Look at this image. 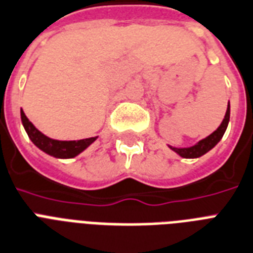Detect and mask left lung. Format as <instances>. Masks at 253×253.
Returning <instances> with one entry per match:
<instances>
[{
  "label": "left lung",
  "instance_id": "8db88e82",
  "mask_svg": "<svg viewBox=\"0 0 253 253\" xmlns=\"http://www.w3.org/2000/svg\"><path fill=\"white\" fill-rule=\"evenodd\" d=\"M228 121H230V104L227 107V112H226V116L223 119L222 124L219 125V128L212 132L209 137L206 138H203L198 142L197 145H194V146H190V148H182V149H178V148H171L175 152L178 153L181 157L183 158H197V157H201L203 154H206L209 150L214 148L215 145L218 144L220 138L223 137L224 132H226L227 129V125H228Z\"/></svg>",
  "mask_w": 253,
  "mask_h": 253
}]
</instances>
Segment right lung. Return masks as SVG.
I'll return each mask as SVG.
<instances>
[{
	"label": "right lung",
	"instance_id": "obj_1",
	"mask_svg": "<svg viewBox=\"0 0 253 253\" xmlns=\"http://www.w3.org/2000/svg\"><path fill=\"white\" fill-rule=\"evenodd\" d=\"M21 119H22V124L25 126V130L27 132V136L30 137V140L37 145L41 150L44 153L54 156L58 158H72L82 153L84 149L88 148L97 137H91V138H84V140L78 141H58L48 138L41 133L38 129L35 128L34 125L31 124L29 119L26 117L25 112L21 111Z\"/></svg>",
	"mask_w": 253,
	"mask_h": 253
}]
</instances>
